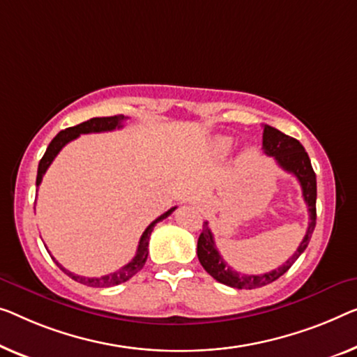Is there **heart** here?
I'll list each match as a JSON object with an SVG mask.
<instances>
[{
    "label": "heart",
    "instance_id": "1",
    "mask_svg": "<svg viewBox=\"0 0 357 357\" xmlns=\"http://www.w3.org/2000/svg\"><path fill=\"white\" fill-rule=\"evenodd\" d=\"M231 144H232V141L229 139V137H218V139L215 141V151L218 153H226L231 149Z\"/></svg>",
    "mask_w": 357,
    "mask_h": 357
}]
</instances>
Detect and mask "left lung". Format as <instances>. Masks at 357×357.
I'll return each instance as SVG.
<instances>
[{
  "label": "left lung",
  "instance_id": "1",
  "mask_svg": "<svg viewBox=\"0 0 357 357\" xmlns=\"http://www.w3.org/2000/svg\"><path fill=\"white\" fill-rule=\"evenodd\" d=\"M263 151L266 155L274 157V160L278 162L282 169H285L287 173H291L298 179L303 190V199H305L307 205L310 221H307L306 236L303 237L300 247L296 248L294 257H290L279 268L264 274H242L237 273L236 269H232L221 258V255L215 245V237H213L208 222H205L204 229H202L199 236V242H197V257H199V261L213 279L238 290L258 289V287L268 285L271 282L278 280L280 275H284L291 268V264L300 258V255L305 252L316 227V173L311 167V160L307 157L305 147L300 144V141L294 139V137L284 135V132L275 130L273 126L264 125Z\"/></svg>",
  "mask_w": 357,
  "mask_h": 357
}]
</instances>
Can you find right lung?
<instances>
[{
  "mask_svg": "<svg viewBox=\"0 0 357 357\" xmlns=\"http://www.w3.org/2000/svg\"><path fill=\"white\" fill-rule=\"evenodd\" d=\"M125 120H126V116H123V115L96 116V119H91V120H88V121H83V123H79L77 126H72V128H67V130H62L59 135H57L54 139L50 142V146H47L45 155H43V158L40 160L38 174H36V188H38V185L41 184V179H43V176H45L46 169L50 168V165L57 157V153L61 152V149L63 146L68 144V142L73 141V139H77L79 135H88V132L114 131V130H116V128L123 126V121ZM174 210H176V206H173V208H169L168 211H165L163 215L158 216L155 221H152L151 225L146 227V231L142 232V236L139 238V245H137L135 258H132L128 264H125L123 268L116 271V273L102 275V278H83V275L73 274L68 269L63 268L62 264H59V263L56 261L54 257H51V258L54 259V263L59 266V268L68 275V278H72L73 280H77V282H79V284H83V285H88V287H114V285L123 284V282L130 280L132 275H135L137 271H141L142 266L146 264V259H147V255H149V250H147L149 238H151V234L153 231V227H155L157 222H160L162 220H165V218H168L169 215H172ZM47 253H50V250H47Z\"/></svg>",
  "mask_w": 357,
  "mask_h": 357,
  "instance_id": "1",
  "label": "right lung"
}]
</instances>
